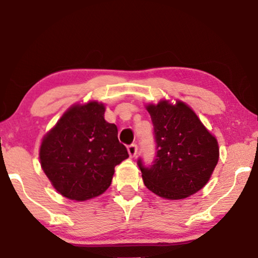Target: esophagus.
<instances>
[{
  "mask_svg": "<svg viewBox=\"0 0 258 258\" xmlns=\"http://www.w3.org/2000/svg\"><path fill=\"white\" fill-rule=\"evenodd\" d=\"M128 153L130 157H135L137 154V146L136 144H130L128 147Z\"/></svg>",
  "mask_w": 258,
  "mask_h": 258,
  "instance_id": "esophagus-1",
  "label": "esophagus"
}]
</instances>
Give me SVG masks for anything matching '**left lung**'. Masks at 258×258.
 Masks as SVG:
<instances>
[{
	"instance_id": "1",
	"label": "left lung",
	"mask_w": 258,
	"mask_h": 258,
	"mask_svg": "<svg viewBox=\"0 0 258 258\" xmlns=\"http://www.w3.org/2000/svg\"><path fill=\"white\" fill-rule=\"evenodd\" d=\"M154 124L156 158L150 167L137 164L144 185L165 200H182L209 181L220 148L195 111L182 101L162 100L146 105Z\"/></svg>"
}]
</instances>
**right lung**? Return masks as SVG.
Masks as SVG:
<instances>
[{
	"label": "right lung",
	"instance_id": "obj_1",
	"mask_svg": "<svg viewBox=\"0 0 258 258\" xmlns=\"http://www.w3.org/2000/svg\"><path fill=\"white\" fill-rule=\"evenodd\" d=\"M104 111L97 101L74 104L42 139L41 167L67 199L102 195L111 184L116 165L129 157L117 139V126L105 121Z\"/></svg>",
	"mask_w": 258,
	"mask_h": 258
}]
</instances>
